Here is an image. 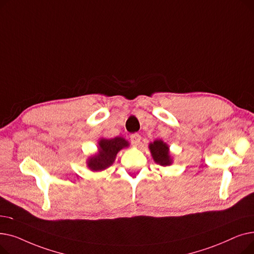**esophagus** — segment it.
<instances>
[{"mask_svg":"<svg viewBox=\"0 0 254 254\" xmlns=\"http://www.w3.org/2000/svg\"><path fill=\"white\" fill-rule=\"evenodd\" d=\"M140 141H141V136L139 134H132L130 136V142L132 145L138 146L140 144Z\"/></svg>","mask_w":254,"mask_h":254,"instance_id":"1","label":"esophagus"}]
</instances>
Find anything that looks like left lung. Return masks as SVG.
Listing matches in <instances>:
<instances>
[{
    "instance_id": "obj_1",
    "label": "left lung",
    "mask_w": 254,
    "mask_h": 254,
    "mask_svg": "<svg viewBox=\"0 0 254 254\" xmlns=\"http://www.w3.org/2000/svg\"><path fill=\"white\" fill-rule=\"evenodd\" d=\"M154 162L161 166H169L172 164V159L169 154V147L162 140H156L149 145Z\"/></svg>"
}]
</instances>
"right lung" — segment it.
I'll list each match as a JSON object with an SVG mask.
<instances>
[{
    "mask_svg": "<svg viewBox=\"0 0 254 254\" xmlns=\"http://www.w3.org/2000/svg\"><path fill=\"white\" fill-rule=\"evenodd\" d=\"M99 145V154L88 159V167L92 171H102L111 166L117 152L120 149L127 147L128 143L122 137H116L114 139H102Z\"/></svg>",
    "mask_w": 254,
    "mask_h": 254,
    "instance_id": "obj_1",
    "label": "right lung"
}]
</instances>
